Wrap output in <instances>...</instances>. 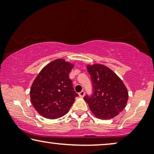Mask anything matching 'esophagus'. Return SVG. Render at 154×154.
Listing matches in <instances>:
<instances>
[{"label":"esophagus","instance_id":"34e87169","mask_svg":"<svg viewBox=\"0 0 154 154\" xmlns=\"http://www.w3.org/2000/svg\"><path fill=\"white\" fill-rule=\"evenodd\" d=\"M79 96L81 97H83L84 95H85V92H84L83 90H82L81 92H79Z\"/></svg>","mask_w":154,"mask_h":154}]
</instances>
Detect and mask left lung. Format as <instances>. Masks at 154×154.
Wrapping results in <instances>:
<instances>
[{"instance_id": "8db88e82", "label": "left lung", "mask_w": 154, "mask_h": 154, "mask_svg": "<svg viewBox=\"0 0 154 154\" xmlns=\"http://www.w3.org/2000/svg\"><path fill=\"white\" fill-rule=\"evenodd\" d=\"M91 77L93 93L84 100L92 113L102 120L113 119L125 109L128 92L122 80L108 67L102 64L87 65Z\"/></svg>"}]
</instances>
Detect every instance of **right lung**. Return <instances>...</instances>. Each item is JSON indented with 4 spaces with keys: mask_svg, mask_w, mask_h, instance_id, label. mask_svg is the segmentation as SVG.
<instances>
[{
    "mask_svg": "<svg viewBox=\"0 0 154 154\" xmlns=\"http://www.w3.org/2000/svg\"><path fill=\"white\" fill-rule=\"evenodd\" d=\"M73 66L64 59H57L46 65L33 81L31 102L42 116L49 119L63 116L79 96L69 76Z\"/></svg>",
    "mask_w": 154,
    "mask_h": 154,
    "instance_id": "obj_1",
    "label": "right lung"
}]
</instances>
